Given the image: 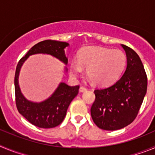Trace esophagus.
<instances>
[{
    "mask_svg": "<svg viewBox=\"0 0 155 155\" xmlns=\"http://www.w3.org/2000/svg\"><path fill=\"white\" fill-rule=\"evenodd\" d=\"M79 91H80V92H85V91H87V89L86 88V87H80V88H79Z\"/></svg>",
    "mask_w": 155,
    "mask_h": 155,
    "instance_id": "esophagus-1",
    "label": "esophagus"
}]
</instances>
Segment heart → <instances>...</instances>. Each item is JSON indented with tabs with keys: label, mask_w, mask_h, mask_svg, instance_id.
I'll return each instance as SVG.
<instances>
[{
	"label": "heart",
	"mask_w": 155,
	"mask_h": 155,
	"mask_svg": "<svg viewBox=\"0 0 155 155\" xmlns=\"http://www.w3.org/2000/svg\"><path fill=\"white\" fill-rule=\"evenodd\" d=\"M127 63V57L118 50L102 46H87L82 49L78 55V61L70 64V73L78 78L87 69V75L93 84L98 86H109L118 80Z\"/></svg>",
	"instance_id": "obj_1"
}]
</instances>
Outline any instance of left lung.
<instances>
[{"label":"left lung","instance_id":"obj_1","mask_svg":"<svg viewBox=\"0 0 155 155\" xmlns=\"http://www.w3.org/2000/svg\"><path fill=\"white\" fill-rule=\"evenodd\" d=\"M121 46L127 62L124 74L113 85L94 91L91 118L97 127L105 130H116L130 124L147 93V75L140 58L131 48Z\"/></svg>","mask_w":155,"mask_h":155}]
</instances>
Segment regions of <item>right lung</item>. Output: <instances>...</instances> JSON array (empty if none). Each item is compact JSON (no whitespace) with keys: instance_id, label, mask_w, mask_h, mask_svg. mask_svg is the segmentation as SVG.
Returning <instances> with one entry per match:
<instances>
[{"instance_id":"right-lung-1","label":"right lung","mask_w":155,"mask_h":155,"mask_svg":"<svg viewBox=\"0 0 155 155\" xmlns=\"http://www.w3.org/2000/svg\"><path fill=\"white\" fill-rule=\"evenodd\" d=\"M69 43L56 40H45L38 42L28 50L25 57L19 61L15 76V102L19 113L29 123L40 128H53L60 125L65 118L67 110L71 101L78 93L79 86H69L61 82L53 94L42 102H31L21 93L19 87V74L23 64L34 54H49L68 64V57L65 55V48ZM65 72L68 68L65 67Z\"/></svg>"}]
</instances>
